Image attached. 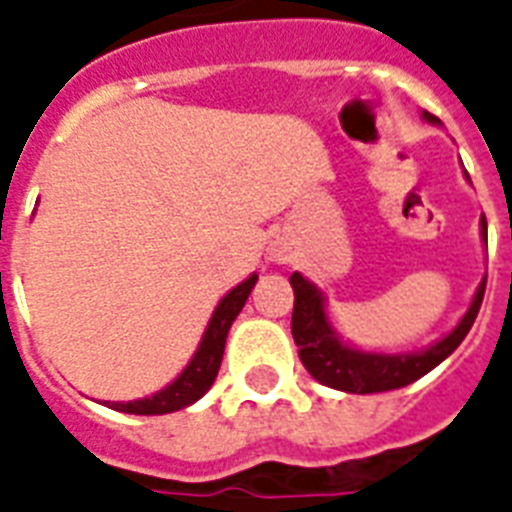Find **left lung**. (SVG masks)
I'll use <instances>...</instances> for the list:
<instances>
[{
	"label": "left lung",
	"mask_w": 512,
	"mask_h": 512,
	"mask_svg": "<svg viewBox=\"0 0 512 512\" xmlns=\"http://www.w3.org/2000/svg\"><path fill=\"white\" fill-rule=\"evenodd\" d=\"M427 122H440L424 111ZM482 234L487 239V221L482 218ZM294 289V315H291V333L299 346V359L307 367V372L317 382L328 388L346 390V393H382V390H395L403 385H411L414 380L424 377L429 369H435L442 359H448L466 333L474 325L479 307H482L487 281H482L476 291L474 302L458 322V328L429 346L419 354H364V351L349 349L346 343L338 341V336L330 328L328 315H325V299L315 283H309L299 273L289 278Z\"/></svg>",
	"instance_id": "left-lung-1"
}]
</instances>
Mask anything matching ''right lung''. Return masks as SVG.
I'll return each mask as SVG.
<instances>
[{
  "label": "right lung",
  "mask_w": 512,
  "mask_h": 512,
  "mask_svg": "<svg viewBox=\"0 0 512 512\" xmlns=\"http://www.w3.org/2000/svg\"><path fill=\"white\" fill-rule=\"evenodd\" d=\"M257 276H249L247 281L239 283L236 289L223 296L221 304L216 307L213 317L208 322L200 349L195 351L192 362L187 364L182 375L171 382L169 388H163L161 393L150 395V398H140V401L130 403H106L114 411H124V414H140V416H153V414H171L184 406L195 403L197 398H203L210 390V385L216 382L218 369H221L223 359V346H226V336H229L231 322L236 315L242 312L247 296L255 289Z\"/></svg>",
  "instance_id": "obj_1"
}]
</instances>
